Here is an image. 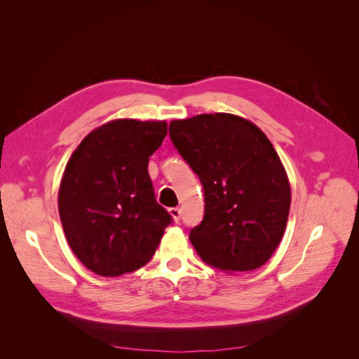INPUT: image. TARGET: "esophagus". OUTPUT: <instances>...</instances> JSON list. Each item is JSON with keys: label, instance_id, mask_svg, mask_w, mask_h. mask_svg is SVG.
<instances>
[{"label": "esophagus", "instance_id": "34e87169", "mask_svg": "<svg viewBox=\"0 0 359 359\" xmlns=\"http://www.w3.org/2000/svg\"><path fill=\"white\" fill-rule=\"evenodd\" d=\"M169 214L172 215V219L175 220L177 223L180 222V219H181V210L180 208H169Z\"/></svg>", "mask_w": 359, "mask_h": 359}]
</instances>
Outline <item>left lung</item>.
Returning a JSON list of instances; mask_svg holds the SVG:
<instances>
[{
    "label": "left lung",
    "instance_id": "1",
    "mask_svg": "<svg viewBox=\"0 0 359 359\" xmlns=\"http://www.w3.org/2000/svg\"><path fill=\"white\" fill-rule=\"evenodd\" d=\"M169 136L203 187V220L189 236L198 255L223 271L262 266L283 238L290 208L289 180L269 139L232 114L177 119Z\"/></svg>",
    "mask_w": 359,
    "mask_h": 359
}]
</instances>
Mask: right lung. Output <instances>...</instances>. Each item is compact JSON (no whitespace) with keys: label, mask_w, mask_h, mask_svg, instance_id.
Segmentation results:
<instances>
[{"label":"right lung","mask_w":359,"mask_h":359,"mask_svg":"<svg viewBox=\"0 0 359 359\" xmlns=\"http://www.w3.org/2000/svg\"><path fill=\"white\" fill-rule=\"evenodd\" d=\"M165 121L115 119L86 136L61 180L58 210L73 253L93 273L118 277L154 256L172 215L157 203L149 156Z\"/></svg>","instance_id":"1"}]
</instances>
